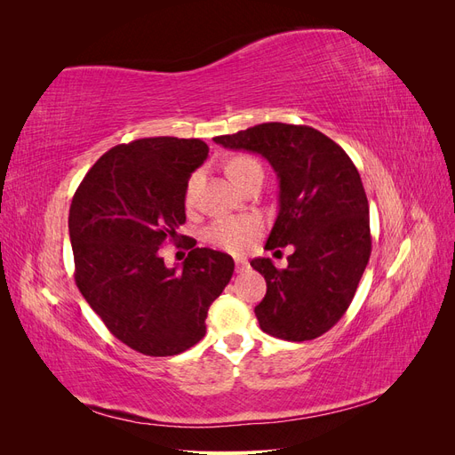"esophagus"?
I'll list each match as a JSON object with an SVG mask.
<instances>
[{
    "mask_svg": "<svg viewBox=\"0 0 455 455\" xmlns=\"http://www.w3.org/2000/svg\"><path fill=\"white\" fill-rule=\"evenodd\" d=\"M249 269V261H246L244 258H237L235 259V271L237 273H243V271H246Z\"/></svg>",
    "mask_w": 455,
    "mask_h": 455,
    "instance_id": "obj_1",
    "label": "esophagus"
}]
</instances>
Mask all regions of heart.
I'll list each match as a JSON object with an SVG mask.
<instances>
[{
	"label": "heart",
	"instance_id": "1",
	"mask_svg": "<svg viewBox=\"0 0 455 455\" xmlns=\"http://www.w3.org/2000/svg\"><path fill=\"white\" fill-rule=\"evenodd\" d=\"M261 169L259 163L249 156H237L228 161L226 171L229 178L237 186L244 182V178L251 172ZM201 184V172H194L189 176L186 184V203H194L197 188ZM264 231V222L259 216L246 214V216H226L218 218L204 231V239L220 251H226L229 254H244L249 252L258 237Z\"/></svg>",
	"mask_w": 455,
	"mask_h": 455
}]
</instances>
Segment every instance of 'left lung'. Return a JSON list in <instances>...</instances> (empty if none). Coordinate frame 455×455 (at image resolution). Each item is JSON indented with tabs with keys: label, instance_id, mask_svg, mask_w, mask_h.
I'll return each mask as SVG.
<instances>
[{
	"label": "left lung",
	"instance_id": "8db88e82",
	"mask_svg": "<svg viewBox=\"0 0 455 455\" xmlns=\"http://www.w3.org/2000/svg\"><path fill=\"white\" fill-rule=\"evenodd\" d=\"M214 142L259 154L279 178V214L266 249L292 244L294 252L284 269L269 258L251 261L267 284L254 307L259 328L286 341L323 336L351 306L371 252L359 171L334 140L307 125L261 123Z\"/></svg>",
	"mask_w": 455,
	"mask_h": 455
}]
</instances>
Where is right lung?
I'll return each instance as SVG.
<instances>
[{"mask_svg":"<svg viewBox=\"0 0 455 455\" xmlns=\"http://www.w3.org/2000/svg\"><path fill=\"white\" fill-rule=\"evenodd\" d=\"M209 156L199 139L156 136L96 161L70 206L76 284L106 328L131 349L171 356L206 332V313L233 275V258L191 246L180 269L159 256L186 222V184Z\"/></svg>","mask_w":455,"mask_h":455,"instance_id":"right-lung-1","label":"right lung"}]
</instances>
